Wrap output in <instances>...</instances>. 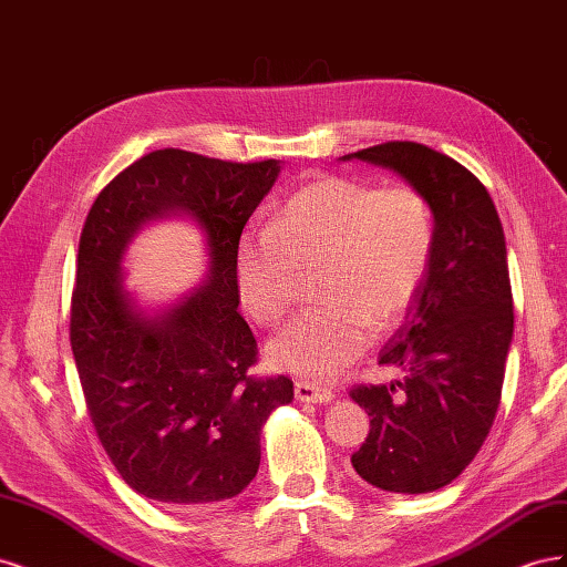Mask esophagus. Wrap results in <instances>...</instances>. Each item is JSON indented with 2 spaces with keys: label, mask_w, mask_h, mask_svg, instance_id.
Masks as SVG:
<instances>
[{
  "label": "esophagus",
  "mask_w": 567,
  "mask_h": 567,
  "mask_svg": "<svg viewBox=\"0 0 567 567\" xmlns=\"http://www.w3.org/2000/svg\"><path fill=\"white\" fill-rule=\"evenodd\" d=\"M296 398L300 402H312V404H326L333 400V392L326 390V388H319L310 381H298L296 383Z\"/></svg>",
  "instance_id": "esophagus-1"
}]
</instances>
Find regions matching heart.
I'll list each match as a JSON object with an SVG mask.
<instances>
[{
    "mask_svg": "<svg viewBox=\"0 0 567 567\" xmlns=\"http://www.w3.org/2000/svg\"><path fill=\"white\" fill-rule=\"evenodd\" d=\"M435 248V217L419 188L329 175L288 198L260 234L236 248L244 310L271 326L300 293L302 274L321 267L307 310L271 338L269 362L307 381H329L414 302Z\"/></svg>",
    "mask_w": 567,
    "mask_h": 567,
    "instance_id": "heart-1",
    "label": "heart"
}]
</instances>
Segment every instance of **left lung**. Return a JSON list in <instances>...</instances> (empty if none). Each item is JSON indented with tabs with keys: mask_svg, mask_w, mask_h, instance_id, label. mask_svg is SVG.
Wrapping results in <instances>:
<instances>
[{
	"mask_svg": "<svg viewBox=\"0 0 567 567\" xmlns=\"http://www.w3.org/2000/svg\"><path fill=\"white\" fill-rule=\"evenodd\" d=\"M352 158L392 169L435 217L425 279L379 359L402 381L350 390L371 416L352 468L383 492H435L475 458L502 400L513 338L502 219L483 182L423 144L385 142L342 156Z\"/></svg>",
	"mask_w": 567,
	"mask_h": 567,
	"instance_id": "8db88e82",
	"label": "left lung"
}]
</instances>
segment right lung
<instances>
[{
    "label": "right lung",
    "mask_w": 567,
    "mask_h": 567,
    "mask_svg": "<svg viewBox=\"0 0 567 567\" xmlns=\"http://www.w3.org/2000/svg\"><path fill=\"white\" fill-rule=\"evenodd\" d=\"M279 173V161L153 151L96 196L84 221L71 307L84 402L125 483L167 508L241 494L260 468L262 425L293 402L286 375L248 373L257 342L236 312V248ZM173 214L206 234L209 277L177 306L146 316L124 290L122 257L144 224Z\"/></svg>",
    "instance_id": "1"
}]
</instances>
